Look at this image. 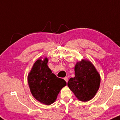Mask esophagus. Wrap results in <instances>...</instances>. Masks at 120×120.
<instances>
[{"label": "esophagus", "instance_id": "34e87169", "mask_svg": "<svg viewBox=\"0 0 120 120\" xmlns=\"http://www.w3.org/2000/svg\"><path fill=\"white\" fill-rule=\"evenodd\" d=\"M64 80H65V81L67 83V82H68V78H67V77H65V78H64Z\"/></svg>", "mask_w": 120, "mask_h": 120}]
</instances>
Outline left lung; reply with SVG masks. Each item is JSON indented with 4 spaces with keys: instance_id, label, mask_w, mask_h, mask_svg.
<instances>
[{
    "instance_id": "left-lung-1",
    "label": "left lung",
    "mask_w": 120,
    "mask_h": 120,
    "mask_svg": "<svg viewBox=\"0 0 120 120\" xmlns=\"http://www.w3.org/2000/svg\"><path fill=\"white\" fill-rule=\"evenodd\" d=\"M100 83V75L94 66L83 60L76 64L74 78L70 79L67 85L79 100L87 101L95 96Z\"/></svg>"
}]
</instances>
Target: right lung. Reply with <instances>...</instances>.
Instances as JSON below:
<instances>
[{"mask_svg":"<svg viewBox=\"0 0 120 120\" xmlns=\"http://www.w3.org/2000/svg\"><path fill=\"white\" fill-rule=\"evenodd\" d=\"M48 59L38 60L28 75V82L32 95L36 100L50 105L56 99L62 87L66 85L64 79L52 73L47 65Z\"/></svg>","mask_w":120,"mask_h":120,"instance_id":"1","label":"right lung"}]
</instances>
